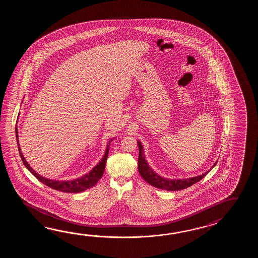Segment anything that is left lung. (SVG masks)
<instances>
[{
	"label": "left lung",
	"instance_id": "obj_1",
	"mask_svg": "<svg viewBox=\"0 0 258 258\" xmlns=\"http://www.w3.org/2000/svg\"><path fill=\"white\" fill-rule=\"evenodd\" d=\"M137 144H138V148H139V157H138L139 173H140V175L142 176L143 179L152 186L157 187V188L162 189V190H167V191L182 190V189H185V188H188L192 184L197 183L200 180H202L204 177L209 172V170H208L201 175L196 176L192 178H187V179H167L162 176L159 175L157 172H155L149 167L148 161L146 160L145 155H144L142 143L137 141ZM216 164H217V162L212 166V168Z\"/></svg>",
	"mask_w": 258,
	"mask_h": 258
}]
</instances>
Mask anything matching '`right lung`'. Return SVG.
I'll return each instance as SVG.
<instances>
[{
    "label": "right lung",
    "mask_w": 258,
    "mask_h": 258,
    "mask_svg": "<svg viewBox=\"0 0 258 258\" xmlns=\"http://www.w3.org/2000/svg\"><path fill=\"white\" fill-rule=\"evenodd\" d=\"M16 136H17V146H18V150H19V154L20 157L22 159L23 163L26 166V168L28 169L32 174H33L39 181H41L45 185L50 187L54 190L57 191H60V192H81L86 191L87 189H89L91 187L95 186L97 184V182L99 181V179L102 177L103 173H104L105 165H106V161H107V158H108V154H109V147L110 144L112 140L110 139V141L108 142L107 148L105 150L104 156L99 161L98 164L94 167L92 170L88 171L87 174L83 175L82 177H79L77 179L74 180H61V181H58V180H52V179H48L45 178L43 176L40 175L38 172H36L35 170L29 166L28 161L24 158L23 156L21 148L19 146V141H18V130L17 127H16Z\"/></svg>",
    "instance_id": "add662e5"
}]
</instances>
